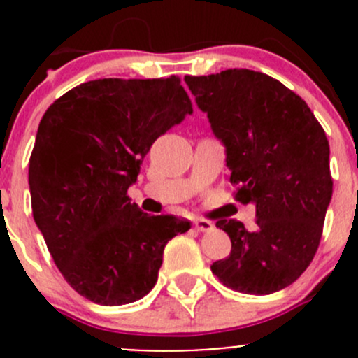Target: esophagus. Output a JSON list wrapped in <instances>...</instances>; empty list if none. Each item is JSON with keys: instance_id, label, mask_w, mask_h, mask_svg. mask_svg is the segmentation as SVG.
<instances>
[{"instance_id": "obj_1", "label": "esophagus", "mask_w": 358, "mask_h": 358, "mask_svg": "<svg viewBox=\"0 0 358 358\" xmlns=\"http://www.w3.org/2000/svg\"><path fill=\"white\" fill-rule=\"evenodd\" d=\"M194 227H196L197 232H211L215 229V223L208 222V220H196L194 222Z\"/></svg>"}]
</instances>
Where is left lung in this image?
Here are the masks:
<instances>
[{
  "label": "left lung",
  "mask_w": 358,
  "mask_h": 358,
  "mask_svg": "<svg viewBox=\"0 0 358 358\" xmlns=\"http://www.w3.org/2000/svg\"><path fill=\"white\" fill-rule=\"evenodd\" d=\"M197 107L225 147L236 199L256 206V230L236 220L216 227L232 251L211 265L227 287L272 294L294 282L315 256L333 196L329 142L301 96L249 69L185 76Z\"/></svg>",
  "instance_id": "left-lung-1"
}]
</instances>
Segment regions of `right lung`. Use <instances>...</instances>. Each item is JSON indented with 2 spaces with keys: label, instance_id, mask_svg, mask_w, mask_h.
Listing matches in <instances>:
<instances>
[{
  "label": "right lung",
  "instance_id": "obj_1",
  "mask_svg": "<svg viewBox=\"0 0 358 358\" xmlns=\"http://www.w3.org/2000/svg\"><path fill=\"white\" fill-rule=\"evenodd\" d=\"M189 114V95L171 76L83 83L43 115L29 161L32 216L64 279L90 301L143 298L168 241L190 229L126 196L150 145Z\"/></svg>",
  "mask_w": 358,
  "mask_h": 358
}]
</instances>
